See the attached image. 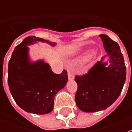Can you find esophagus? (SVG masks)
<instances>
[{"mask_svg": "<svg viewBox=\"0 0 132 132\" xmlns=\"http://www.w3.org/2000/svg\"><path fill=\"white\" fill-rule=\"evenodd\" d=\"M68 79L69 80H72L74 79L75 78V75L74 73L72 72V70L71 69H69L68 71Z\"/></svg>", "mask_w": 132, "mask_h": 132, "instance_id": "esophagus-1", "label": "esophagus"}]
</instances>
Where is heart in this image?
Masks as SVG:
<instances>
[{
  "mask_svg": "<svg viewBox=\"0 0 132 132\" xmlns=\"http://www.w3.org/2000/svg\"><path fill=\"white\" fill-rule=\"evenodd\" d=\"M92 54L91 53H85L84 55H82L79 59V62L81 63H85V62H88L89 60L92 58Z\"/></svg>",
  "mask_w": 132,
  "mask_h": 132,
  "instance_id": "1",
  "label": "heart"
}]
</instances>
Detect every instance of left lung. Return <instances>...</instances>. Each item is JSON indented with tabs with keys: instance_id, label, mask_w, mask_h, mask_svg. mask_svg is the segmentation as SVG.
<instances>
[{
	"instance_id": "obj_1",
	"label": "left lung",
	"mask_w": 132,
	"mask_h": 132,
	"mask_svg": "<svg viewBox=\"0 0 132 132\" xmlns=\"http://www.w3.org/2000/svg\"><path fill=\"white\" fill-rule=\"evenodd\" d=\"M107 55L90 68L87 74L76 75V104L85 112L105 110L119 96L126 79V66L120 47L106 35H99ZM108 56V62L102 61Z\"/></svg>"
}]
</instances>
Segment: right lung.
I'll list each match as a JSON object with an SVG mask.
<instances>
[{
    "mask_svg": "<svg viewBox=\"0 0 132 132\" xmlns=\"http://www.w3.org/2000/svg\"><path fill=\"white\" fill-rule=\"evenodd\" d=\"M38 42H51L36 36H29L15 48L8 66V85L18 105L26 112L45 114L53 109L56 94L68 81L67 71L55 74L49 64L40 60L30 61L27 46Z\"/></svg>",
    "mask_w": 132,
    "mask_h": 132,
    "instance_id": "1",
    "label": "right lung"
}]
</instances>
